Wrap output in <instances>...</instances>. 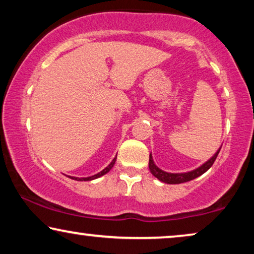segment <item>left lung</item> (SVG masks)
<instances>
[{
	"mask_svg": "<svg viewBox=\"0 0 254 254\" xmlns=\"http://www.w3.org/2000/svg\"><path fill=\"white\" fill-rule=\"evenodd\" d=\"M221 148L222 145L218 148V150L215 152L209 159H208L207 162H204L202 165L199 166V168L194 169L192 171L182 172V173H171V172L163 171L162 169H159L158 166L155 164L154 158H152V155L150 154L149 155V170H150L152 176L156 177L158 180H161L162 183H165V184H171V185H173V184H182V183L190 182V180L195 179L201 175H203L204 172L208 171V170L211 168V165L214 164L215 159H216Z\"/></svg>",
	"mask_w": 254,
	"mask_h": 254,
	"instance_id": "obj_1",
	"label": "left lung"
}]
</instances>
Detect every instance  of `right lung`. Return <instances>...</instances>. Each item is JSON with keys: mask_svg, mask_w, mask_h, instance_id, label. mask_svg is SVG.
Wrapping results in <instances>:
<instances>
[{"mask_svg": "<svg viewBox=\"0 0 254 254\" xmlns=\"http://www.w3.org/2000/svg\"><path fill=\"white\" fill-rule=\"evenodd\" d=\"M116 161H117V156L112 159V162H111L110 164L107 165L105 169L102 170V171L97 173V175H93V176H90V177H82V178H78V177H70V176H69V178H71V179H74V180H77V182H90V180L97 179V178H99V177L106 175V173L109 172L110 170L113 168V165H114V163H116Z\"/></svg>", "mask_w": 254, "mask_h": 254, "instance_id": "add662e5", "label": "right lung"}]
</instances>
